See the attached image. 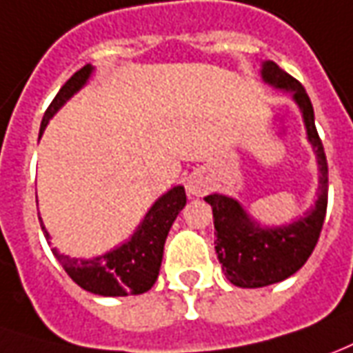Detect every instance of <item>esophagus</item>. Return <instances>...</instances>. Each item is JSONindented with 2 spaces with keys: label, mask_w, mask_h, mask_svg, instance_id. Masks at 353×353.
<instances>
[{
  "label": "esophagus",
  "mask_w": 353,
  "mask_h": 353,
  "mask_svg": "<svg viewBox=\"0 0 353 353\" xmlns=\"http://www.w3.org/2000/svg\"><path fill=\"white\" fill-rule=\"evenodd\" d=\"M206 191V183L201 176H191L187 179V193L189 194H201Z\"/></svg>",
  "instance_id": "34e87169"
}]
</instances>
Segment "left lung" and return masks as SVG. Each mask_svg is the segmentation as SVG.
<instances>
[{
    "instance_id": "8db88e82",
    "label": "left lung",
    "mask_w": 353,
    "mask_h": 353,
    "mask_svg": "<svg viewBox=\"0 0 353 353\" xmlns=\"http://www.w3.org/2000/svg\"><path fill=\"white\" fill-rule=\"evenodd\" d=\"M263 82L275 90L292 91V99L300 107L305 124L307 141L314 147L319 164V189L317 201L304 218L288 225L262 228L241 202L225 194H208L204 201L212 206L216 254L229 283L235 287L258 288L279 283L296 273L314 252L327 214L329 194V168L323 151V143L315 130L314 107L304 85L292 78L273 61L262 65Z\"/></svg>"
}]
</instances>
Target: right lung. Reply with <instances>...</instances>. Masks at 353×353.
Instances as JSON below:
<instances>
[{"instance_id":"1","label":"right lung","mask_w":353,"mask_h":353,"mask_svg":"<svg viewBox=\"0 0 353 353\" xmlns=\"http://www.w3.org/2000/svg\"><path fill=\"white\" fill-rule=\"evenodd\" d=\"M91 72H93V66L85 65L78 72L72 74V78L59 90L55 99L51 101V105L43 114V120L39 125V137L57 110L63 107L76 91H80L88 83ZM185 202H187V196H185L183 187L181 185L172 187L168 193L162 194L149 208L134 235L125 243L91 260L70 258L59 252L57 248H51V250L61 265L65 268L68 277L88 292L99 294V296L143 294L154 285V281L159 277L166 236H168L172 223L176 221L177 214L183 210ZM39 223H41V231L46 239H49L43 221Z\"/></svg>"}]
</instances>
